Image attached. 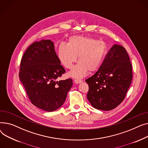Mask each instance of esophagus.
Masks as SVG:
<instances>
[{"instance_id": "obj_1", "label": "esophagus", "mask_w": 148, "mask_h": 148, "mask_svg": "<svg viewBox=\"0 0 148 148\" xmlns=\"http://www.w3.org/2000/svg\"><path fill=\"white\" fill-rule=\"evenodd\" d=\"M75 83L76 84H80L81 82H82V81L81 80V79H75L74 81Z\"/></svg>"}]
</instances>
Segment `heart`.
Segmentation results:
<instances>
[{
  "label": "heart",
  "instance_id": "obj_1",
  "mask_svg": "<svg viewBox=\"0 0 148 148\" xmlns=\"http://www.w3.org/2000/svg\"><path fill=\"white\" fill-rule=\"evenodd\" d=\"M106 54L105 43L93 38L82 36H72L68 44L61 43L58 48L57 56L60 63L66 68L72 69L76 62L78 63L69 73L75 78H81L88 71L99 70Z\"/></svg>",
  "mask_w": 148,
  "mask_h": 148
}]
</instances>
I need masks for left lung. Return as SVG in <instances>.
Returning <instances> with one entry per match:
<instances>
[{"instance_id":"obj_1","label":"left lung","mask_w":148,"mask_h":148,"mask_svg":"<svg viewBox=\"0 0 148 148\" xmlns=\"http://www.w3.org/2000/svg\"><path fill=\"white\" fill-rule=\"evenodd\" d=\"M133 79L132 66L126 49L114 45L99 70L86 79L87 99L95 109L110 110L122 102Z\"/></svg>"}]
</instances>
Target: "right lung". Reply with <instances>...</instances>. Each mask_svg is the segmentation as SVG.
I'll list each match as a JSON object with an SVG mask.
<instances>
[{
  "mask_svg": "<svg viewBox=\"0 0 148 148\" xmlns=\"http://www.w3.org/2000/svg\"><path fill=\"white\" fill-rule=\"evenodd\" d=\"M50 40L35 42L21 61L19 77L32 103L48 112L62 106L73 85L72 79L57 81L65 73Z\"/></svg>",
  "mask_w": 148,
  "mask_h": 148,
  "instance_id": "obj_1",
  "label": "right lung"
}]
</instances>
